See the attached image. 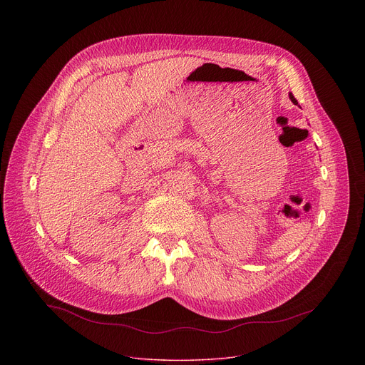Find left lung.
Wrapping results in <instances>:
<instances>
[{"label":"left lung","instance_id":"8db88e82","mask_svg":"<svg viewBox=\"0 0 365 365\" xmlns=\"http://www.w3.org/2000/svg\"><path fill=\"white\" fill-rule=\"evenodd\" d=\"M289 96H290V99H292V102H293V103H297V101H296V98H294V96H293V95H292V93H289Z\"/></svg>","mask_w":365,"mask_h":365}]
</instances>
